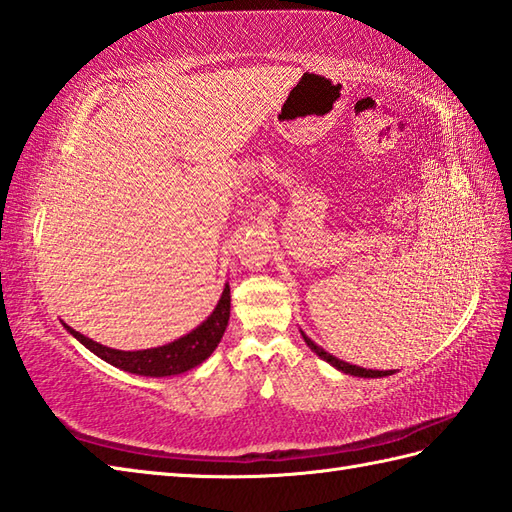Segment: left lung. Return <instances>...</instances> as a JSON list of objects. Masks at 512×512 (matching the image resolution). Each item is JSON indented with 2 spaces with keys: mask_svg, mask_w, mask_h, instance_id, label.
Returning <instances> with one entry per match:
<instances>
[{
  "mask_svg": "<svg viewBox=\"0 0 512 512\" xmlns=\"http://www.w3.org/2000/svg\"><path fill=\"white\" fill-rule=\"evenodd\" d=\"M301 336H303V341L308 343V347L310 350L317 354V356H321L325 363H330L332 367H336L339 369V372H343V374H350V376H358V378H380V376H391L394 372H391V369H387V372H380V369H365V367H358V365H350V363H345V361H341V358H336V356H332V354H328L323 350V347H319L317 343L314 341H310L306 334L301 332Z\"/></svg>",
  "mask_w": 512,
  "mask_h": 512,
  "instance_id": "left-lung-1",
  "label": "left lung"
}]
</instances>
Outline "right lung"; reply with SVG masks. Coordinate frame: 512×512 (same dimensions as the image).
I'll use <instances>...</instances> for the list:
<instances>
[{"mask_svg": "<svg viewBox=\"0 0 512 512\" xmlns=\"http://www.w3.org/2000/svg\"><path fill=\"white\" fill-rule=\"evenodd\" d=\"M228 317H231V288H224L220 301H217L215 310L211 317L198 328L189 332L187 336H180L178 341L151 347V350H138V352H123V350H112V347H105L96 343L81 332L72 330L70 325H65L68 332L74 336L76 341H81L90 352H94L103 361H107L114 367H121L129 374L138 376H173L182 374L187 369L198 367L202 361H206L213 354L217 343L222 341L224 330L228 325Z\"/></svg>", "mask_w": 512, "mask_h": 512, "instance_id": "1", "label": "right lung"}]
</instances>
